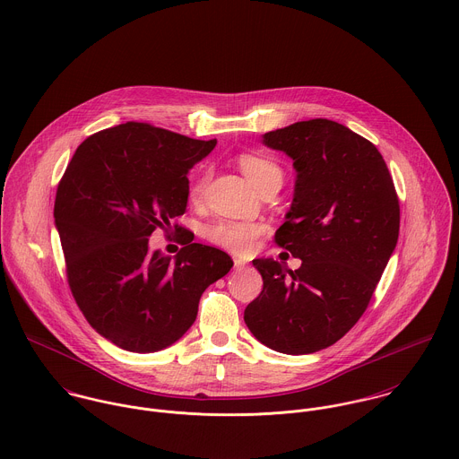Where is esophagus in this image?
I'll return each instance as SVG.
<instances>
[{"label": "esophagus", "mask_w": 459, "mask_h": 459, "mask_svg": "<svg viewBox=\"0 0 459 459\" xmlns=\"http://www.w3.org/2000/svg\"><path fill=\"white\" fill-rule=\"evenodd\" d=\"M245 266H247V261H245V259L234 257V268H236V270H241V268H245Z\"/></svg>", "instance_id": "1"}]
</instances>
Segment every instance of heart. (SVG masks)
<instances>
[{"label":"heart","mask_w":459,"mask_h":459,"mask_svg":"<svg viewBox=\"0 0 459 459\" xmlns=\"http://www.w3.org/2000/svg\"><path fill=\"white\" fill-rule=\"evenodd\" d=\"M239 168L255 189H259L261 186H264L270 180H275V178L282 180V173H281V169L275 162H272L270 159H266L263 155H254V152H245V155L239 157ZM207 182H209V171L200 173L191 182L189 196L195 202L202 198ZM263 232H264L263 223L225 220V221H220V223L209 227L207 229V238L214 245H218L221 248H227L234 254H248V252L254 250L255 239Z\"/></svg>","instance_id":"1"}]
</instances>
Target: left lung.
<instances>
[{
  "instance_id": "left-lung-1",
  "label": "left lung",
  "mask_w": 459,
  "mask_h": 459,
  "mask_svg": "<svg viewBox=\"0 0 459 459\" xmlns=\"http://www.w3.org/2000/svg\"><path fill=\"white\" fill-rule=\"evenodd\" d=\"M261 142L293 160V200L275 243L302 263L290 270L252 261L263 290L245 323L266 348L308 355L335 344L366 312L398 241V196L378 149L339 122H295Z\"/></svg>"
}]
</instances>
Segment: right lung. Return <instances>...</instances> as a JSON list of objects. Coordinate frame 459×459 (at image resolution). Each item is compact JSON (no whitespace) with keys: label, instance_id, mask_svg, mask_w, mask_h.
Listing matches in <instances>:
<instances>
[{"label":"right lung","instance_id":"right-lung-1","mask_svg":"<svg viewBox=\"0 0 459 459\" xmlns=\"http://www.w3.org/2000/svg\"><path fill=\"white\" fill-rule=\"evenodd\" d=\"M214 145L216 138L118 124L77 147L57 187L54 218L72 293L90 326L126 351L152 353L180 341L205 288L234 264L200 243L175 259L149 250L152 230H168L186 212L189 171Z\"/></svg>","mask_w":459,"mask_h":459}]
</instances>
